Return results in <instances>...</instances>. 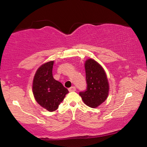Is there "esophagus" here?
Wrapping results in <instances>:
<instances>
[{
	"instance_id": "obj_1",
	"label": "esophagus",
	"mask_w": 147,
	"mask_h": 147,
	"mask_svg": "<svg viewBox=\"0 0 147 147\" xmlns=\"http://www.w3.org/2000/svg\"><path fill=\"white\" fill-rule=\"evenodd\" d=\"M76 90V88L74 86H73V87H71V88H70L69 89V91H70V92H72V91H75Z\"/></svg>"
}]
</instances>
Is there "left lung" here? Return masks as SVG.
<instances>
[{
	"label": "left lung",
	"mask_w": 147,
	"mask_h": 147,
	"mask_svg": "<svg viewBox=\"0 0 147 147\" xmlns=\"http://www.w3.org/2000/svg\"><path fill=\"white\" fill-rule=\"evenodd\" d=\"M85 69L87 88L79 94L87 106L95 108L107 98L108 81L103 68L94 59H89L86 61Z\"/></svg>",
	"instance_id": "1"
}]
</instances>
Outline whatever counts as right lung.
I'll return each mask as SVG.
<instances>
[{
	"mask_svg": "<svg viewBox=\"0 0 147 147\" xmlns=\"http://www.w3.org/2000/svg\"><path fill=\"white\" fill-rule=\"evenodd\" d=\"M53 64L51 61L42 65L36 71L32 86L36 100L49 111L56 110L69 93L67 89L53 78Z\"/></svg>",
	"mask_w": 147,
	"mask_h": 147,
	"instance_id": "obj_1",
	"label": "right lung"
}]
</instances>
